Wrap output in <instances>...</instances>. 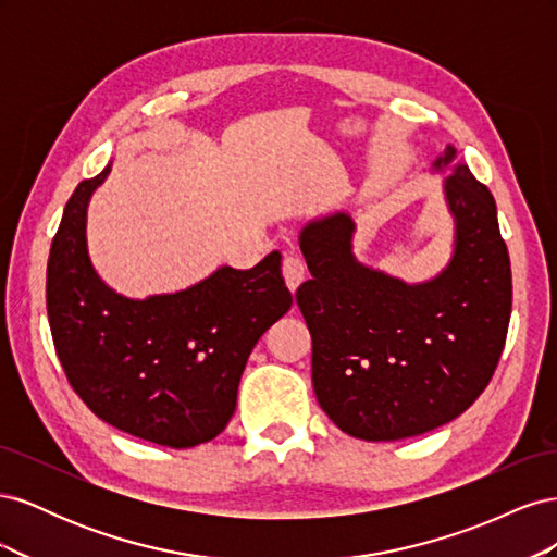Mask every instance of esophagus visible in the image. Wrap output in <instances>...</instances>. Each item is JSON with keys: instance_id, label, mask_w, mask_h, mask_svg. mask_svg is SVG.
I'll return each mask as SVG.
<instances>
[{"instance_id": "esophagus-1", "label": "esophagus", "mask_w": 557, "mask_h": 557, "mask_svg": "<svg viewBox=\"0 0 557 557\" xmlns=\"http://www.w3.org/2000/svg\"><path fill=\"white\" fill-rule=\"evenodd\" d=\"M307 276V264L305 260H301L299 256H285L283 260V278H285V285L295 293L299 288V283L305 281Z\"/></svg>"}]
</instances>
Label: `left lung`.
Segmentation results:
<instances>
[{"label":"left lung","instance_id":"left-lung-1","mask_svg":"<svg viewBox=\"0 0 557 557\" xmlns=\"http://www.w3.org/2000/svg\"><path fill=\"white\" fill-rule=\"evenodd\" d=\"M446 146L453 256L440 274L407 283L352 256L344 211L299 234L311 278L297 305L311 332L315 399L342 432L397 442L450 423L491 383L511 318V262L491 190Z\"/></svg>","mask_w":557,"mask_h":557}]
</instances>
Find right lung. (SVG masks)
Masks as SVG:
<instances>
[{
    "label": "right lung",
    "mask_w": 557,
    "mask_h": 557,
    "mask_svg": "<svg viewBox=\"0 0 557 557\" xmlns=\"http://www.w3.org/2000/svg\"><path fill=\"white\" fill-rule=\"evenodd\" d=\"M81 181L46 269V309L66 379L104 423L170 448L221 434L237 409L250 350L293 307L281 252L252 269L218 267L190 288L132 299L102 281L88 252V205L107 181Z\"/></svg>",
    "instance_id": "add662e5"
}]
</instances>
